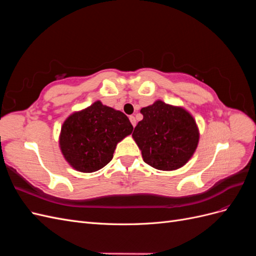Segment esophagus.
I'll return each instance as SVG.
<instances>
[{"label":"esophagus","mask_w":256,"mask_h":256,"mask_svg":"<svg viewBox=\"0 0 256 256\" xmlns=\"http://www.w3.org/2000/svg\"><path fill=\"white\" fill-rule=\"evenodd\" d=\"M129 120H130L131 124H132V126H134V127H136V118H134V116H132V115H130V116H129Z\"/></svg>","instance_id":"34e87169"}]
</instances>
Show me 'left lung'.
<instances>
[{
	"instance_id": "1",
	"label": "left lung",
	"mask_w": 256,
	"mask_h": 256,
	"mask_svg": "<svg viewBox=\"0 0 256 256\" xmlns=\"http://www.w3.org/2000/svg\"><path fill=\"white\" fill-rule=\"evenodd\" d=\"M143 120L138 122L132 138L143 160L161 171L184 166L194 154L200 131L193 116L182 106L156 100L142 108Z\"/></svg>"
}]
</instances>
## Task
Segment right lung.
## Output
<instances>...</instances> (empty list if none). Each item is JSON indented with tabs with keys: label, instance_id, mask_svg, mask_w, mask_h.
Segmentation results:
<instances>
[{
	"label": "right lung",
	"instance_id": "add662e5",
	"mask_svg": "<svg viewBox=\"0 0 256 256\" xmlns=\"http://www.w3.org/2000/svg\"><path fill=\"white\" fill-rule=\"evenodd\" d=\"M132 130L125 114L97 100L68 116L62 125L58 144L69 166L92 173L109 164L116 145Z\"/></svg>",
	"mask_w": 256,
	"mask_h": 256
}]
</instances>
